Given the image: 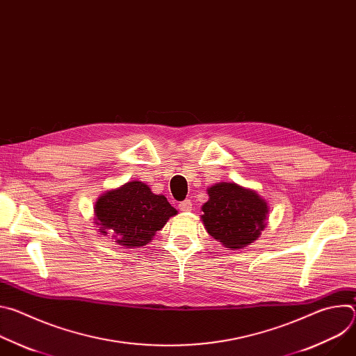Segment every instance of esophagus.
I'll list each match as a JSON object with an SVG mask.
<instances>
[{"label": "esophagus", "mask_w": 356, "mask_h": 356, "mask_svg": "<svg viewBox=\"0 0 356 356\" xmlns=\"http://www.w3.org/2000/svg\"><path fill=\"white\" fill-rule=\"evenodd\" d=\"M179 209H180V211H190L191 210V201L190 200L181 201L179 204Z\"/></svg>", "instance_id": "esophagus-1"}]
</instances>
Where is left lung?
Segmentation results:
<instances>
[{
    "mask_svg": "<svg viewBox=\"0 0 356 356\" xmlns=\"http://www.w3.org/2000/svg\"><path fill=\"white\" fill-rule=\"evenodd\" d=\"M201 207L207 232L225 248L242 249L255 242L266 227L268 202L255 191L236 183H217Z\"/></svg>",
    "mask_w": 356,
    "mask_h": 356,
    "instance_id": "1",
    "label": "left lung"
}]
</instances>
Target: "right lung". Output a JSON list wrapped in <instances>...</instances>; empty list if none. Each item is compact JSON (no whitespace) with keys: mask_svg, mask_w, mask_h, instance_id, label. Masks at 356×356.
I'll return each instance as SVG.
<instances>
[{"mask_svg":"<svg viewBox=\"0 0 356 356\" xmlns=\"http://www.w3.org/2000/svg\"><path fill=\"white\" fill-rule=\"evenodd\" d=\"M177 211L162 194L134 180L99 195L94 206V220L103 235H113L125 248L143 246L161 231Z\"/></svg>","mask_w":356,"mask_h":356,"instance_id":"right-lung-1","label":"right lung"}]
</instances>
